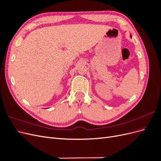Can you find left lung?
<instances>
[{
  "instance_id": "1",
  "label": "left lung",
  "mask_w": 161,
  "mask_h": 161,
  "mask_svg": "<svg viewBox=\"0 0 161 161\" xmlns=\"http://www.w3.org/2000/svg\"><path fill=\"white\" fill-rule=\"evenodd\" d=\"M130 37H131V36H130Z\"/></svg>"
}]
</instances>
